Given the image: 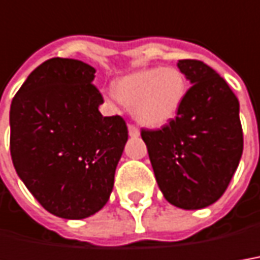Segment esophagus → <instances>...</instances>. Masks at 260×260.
Masks as SVG:
<instances>
[{"mask_svg":"<svg viewBox=\"0 0 260 260\" xmlns=\"http://www.w3.org/2000/svg\"><path fill=\"white\" fill-rule=\"evenodd\" d=\"M128 134H129V137L138 138L139 137V129H138L137 126H134V125H128Z\"/></svg>","mask_w":260,"mask_h":260,"instance_id":"obj_1","label":"esophagus"}]
</instances>
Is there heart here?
I'll list each match as a JSON object with an SVG mask.
<instances>
[{
  "mask_svg": "<svg viewBox=\"0 0 260 260\" xmlns=\"http://www.w3.org/2000/svg\"><path fill=\"white\" fill-rule=\"evenodd\" d=\"M188 79L175 67H152L116 79L114 93L107 101H118L131 108L138 123L146 128L165 126L178 116L188 93Z\"/></svg>",
  "mask_w": 260,
  "mask_h": 260,
  "instance_id": "1",
  "label": "heart"
}]
</instances>
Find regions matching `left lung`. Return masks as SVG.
Masks as SVG:
<instances>
[{
	"label": "left lung",
	"mask_w": 260,
	"mask_h": 260,
	"mask_svg": "<svg viewBox=\"0 0 260 260\" xmlns=\"http://www.w3.org/2000/svg\"><path fill=\"white\" fill-rule=\"evenodd\" d=\"M190 86L178 116L164 128L142 129L164 198L193 211L215 204L241 160L243 134L239 101L226 81L202 61L181 59Z\"/></svg>",
	"instance_id": "8db88e82"
}]
</instances>
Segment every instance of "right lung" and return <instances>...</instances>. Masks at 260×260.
<instances>
[{"instance_id":"obj_1","label":"right lung","mask_w":260,"mask_h":260,"mask_svg":"<svg viewBox=\"0 0 260 260\" xmlns=\"http://www.w3.org/2000/svg\"><path fill=\"white\" fill-rule=\"evenodd\" d=\"M95 68L52 58L29 74L10 109L14 168L52 215L85 219L101 211L128 141L121 116H102Z\"/></svg>"}]
</instances>
